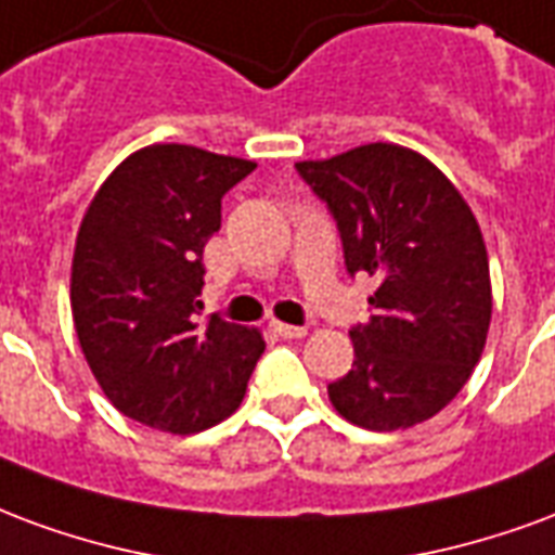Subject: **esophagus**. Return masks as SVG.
I'll return each instance as SVG.
<instances>
[{
  "label": "esophagus",
  "instance_id": "34e87169",
  "mask_svg": "<svg viewBox=\"0 0 555 555\" xmlns=\"http://www.w3.org/2000/svg\"><path fill=\"white\" fill-rule=\"evenodd\" d=\"M269 327H272L274 334L283 339H298V337H305L307 334V327L301 325H286V322H278V319H269Z\"/></svg>",
  "mask_w": 555,
  "mask_h": 555
}]
</instances>
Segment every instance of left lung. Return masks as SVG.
I'll list each match as a JSON object with an SVG mask.
<instances>
[{
    "instance_id": "1",
    "label": "left lung",
    "mask_w": 555,
    "mask_h": 555,
    "mask_svg": "<svg viewBox=\"0 0 555 555\" xmlns=\"http://www.w3.org/2000/svg\"><path fill=\"white\" fill-rule=\"evenodd\" d=\"M337 218L346 269L378 281L372 319L351 327L354 363L327 384L339 416L370 431L426 423L459 396L491 325L482 230L447 173L375 141L295 162Z\"/></svg>"
}]
</instances>
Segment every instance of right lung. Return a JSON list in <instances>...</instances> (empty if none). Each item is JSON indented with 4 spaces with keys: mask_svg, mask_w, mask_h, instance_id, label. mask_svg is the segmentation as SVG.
I'll use <instances>...</instances> for the list:
<instances>
[{
    "mask_svg": "<svg viewBox=\"0 0 555 555\" xmlns=\"http://www.w3.org/2000/svg\"><path fill=\"white\" fill-rule=\"evenodd\" d=\"M257 162L150 144L108 173L85 209L70 269L76 337L108 402L144 426L194 435L242 402L266 339L201 322L204 245L221 197Z\"/></svg>",
    "mask_w": 555,
    "mask_h": 555,
    "instance_id": "right-lung-1",
    "label": "right lung"
}]
</instances>
